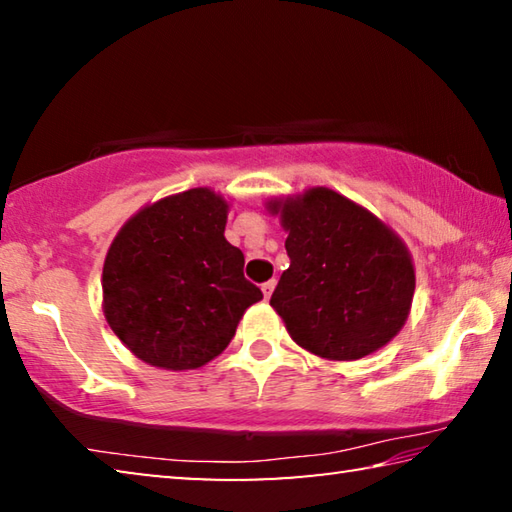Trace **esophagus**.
<instances>
[{
	"label": "esophagus",
	"mask_w": 512,
	"mask_h": 512,
	"mask_svg": "<svg viewBox=\"0 0 512 512\" xmlns=\"http://www.w3.org/2000/svg\"><path fill=\"white\" fill-rule=\"evenodd\" d=\"M275 291V280H268V282H264L262 284V293H264V298L268 300V298H271V293Z\"/></svg>",
	"instance_id": "obj_1"
}]
</instances>
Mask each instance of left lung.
Masks as SVG:
<instances>
[{"instance_id": "1", "label": "left lung", "mask_w": 512, "mask_h": 512, "mask_svg": "<svg viewBox=\"0 0 512 512\" xmlns=\"http://www.w3.org/2000/svg\"><path fill=\"white\" fill-rule=\"evenodd\" d=\"M291 264L271 307L302 350L354 361L393 341L409 318L415 266L400 235L366 207L327 187L275 196Z\"/></svg>"}]
</instances>
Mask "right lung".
I'll list each match as a JSON object with an SVG mask.
<instances>
[{
    "label": "right lung",
    "mask_w": 512,
    "mask_h": 512,
    "mask_svg": "<svg viewBox=\"0 0 512 512\" xmlns=\"http://www.w3.org/2000/svg\"><path fill=\"white\" fill-rule=\"evenodd\" d=\"M230 205L210 187L164 196L128 219L103 262V316L137 359L196 370L228 348L262 291L225 239Z\"/></svg>",
    "instance_id": "obj_1"
}]
</instances>
